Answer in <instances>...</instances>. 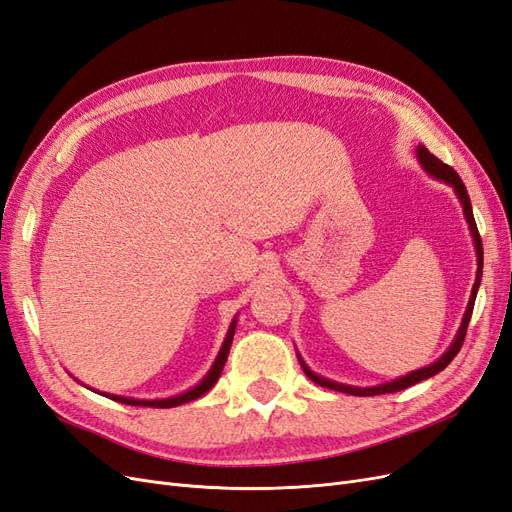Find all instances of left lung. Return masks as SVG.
I'll list each match as a JSON object with an SVG mask.
<instances>
[{
	"mask_svg": "<svg viewBox=\"0 0 512 512\" xmlns=\"http://www.w3.org/2000/svg\"><path fill=\"white\" fill-rule=\"evenodd\" d=\"M416 158H418V164L423 166L425 173L433 179L438 181H444L446 185H451V188L455 190L459 203L463 207V215H466V222L470 226V235H472V241H474V250H476V280H474V286H472V294H470V301H468V307H466V314H463L461 318V324H459V331L455 335V339L451 342V346L446 348V352L440 356L438 361H433L431 365L427 367H421V369H414L410 371V374L401 376L397 380H391V382H384V384H378V386H350V384H342V382H335V380H329V378H322L318 374H314L312 369L307 367V363L303 361V356L297 352L299 356V363L305 371V376L309 380H314L316 384L324 386V389H333V391H339V393H348V395H356V397H371V395H384V393H397L401 389H408V386L421 382V380H427L431 376L440 374V371L451 363L457 352L461 350L463 346V339H466V331H468V322L472 318V309H474V301H476V292H478V286H480V277H483V241H480V235H478V228H476V222H474V213H472V203H470V196H468V190L466 185H463L461 177L455 173V170L440 162L433 153H429L427 147L418 145L416 147Z\"/></svg>",
	"mask_w": 512,
	"mask_h": 512,
	"instance_id": "1",
	"label": "left lung"
}]
</instances>
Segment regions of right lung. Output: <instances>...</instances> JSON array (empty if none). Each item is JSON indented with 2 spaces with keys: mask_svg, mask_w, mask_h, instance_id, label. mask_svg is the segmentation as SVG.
<instances>
[{
  "mask_svg": "<svg viewBox=\"0 0 512 512\" xmlns=\"http://www.w3.org/2000/svg\"><path fill=\"white\" fill-rule=\"evenodd\" d=\"M235 329H237V316L232 318L230 327H228V333L224 337V344L218 352V356H215V361L211 365V369L205 374V378L200 380L196 386H192L190 391H183L179 395H173V397H164V399H134V397H123V395H111V393H100L108 399H115L119 401V404H128V406H147V408H175V406H181V404H188V401L192 399H198L203 397L211 386L218 382L222 369L226 365V359H228V352H230V344H232V337H235Z\"/></svg>",
  "mask_w": 512,
  "mask_h": 512,
  "instance_id": "add662e5",
  "label": "right lung"
}]
</instances>
